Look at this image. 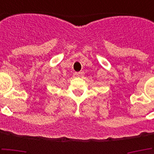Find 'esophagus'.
<instances>
[{"label": "esophagus", "instance_id": "obj_1", "mask_svg": "<svg viewBox=\"0 0 154 154\" xmlns=\"http://www.w3.org/2000/svg\"><path fill=\"white\" fill-rule=\"evenodd\" d=\"M75 75L76 77H80V76L82 75V73H81V72H77V73H75Z\"/></svg>", "mask_w": 154, "mask_h": 154}]
</instances>
